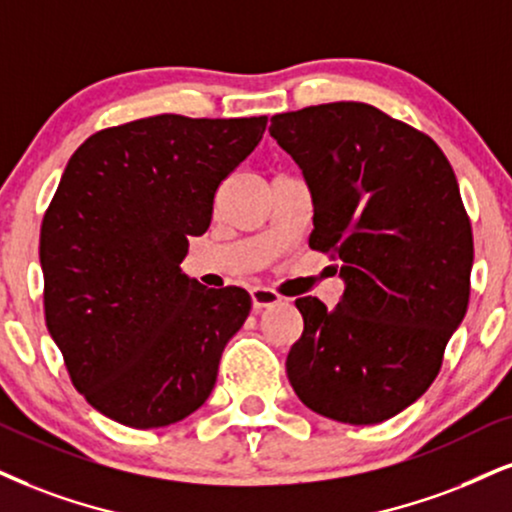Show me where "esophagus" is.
I'll list each match as a JSON object with an SVG mask.
<instances>
[{"instance_id":"1","label":"esophagus","mask_w":512,"mask_h":512,"mask_svg":"<svg viewBox=\"0 0 512 512\" xmlns=\"http://www.w3.org/2000/svg\"><path fill=\"white\" fill-rule=\"evenodd\" d=\"M280 301H282L280 294H277L275 289H270V287H254V289H251V306H254V311L275 306V304H280Z\"/></svg>"}]
</instances>
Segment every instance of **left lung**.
I'll use <instances>...</instances> for the list:
<instances>
[{"label": "left lung", "instance_id": "obj_1", "mask_svg": "<svg viewBox=\"0 0 512 512\" xmlns=\"http://www.w3.org/2000/svg\"><path fill=\"white\" fill-rule=\"evenodd\" d=\"M313 194L308 244L332 254L339 304L296 299L287 377L313 413L377 425L430 389L470 299L472 230L434 140L361 102L270 118Z\"/></svg>", "mask_w": 512, "mask_h": 512}]
</instances>
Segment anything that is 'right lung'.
Returning <instances> with one entry per match:
<instances>
[{
    "instance_id": "obj_1",
    "label": "right lung",
    "mask_w": 512,
    "mask_h": 512,
    "mask_svg": "<svg viewBox=\"0 0 512 512\" xmlns=\"http://www.w3.org/2000/svg\"><path fill=\"white\" fill-rule=\"evenodd\" d=\"M266 123L161 113L97 132L63 170L40 232L44 318L75 389L106 418L154 430L211 396L251 296L206 289L180 263Z\"/></svg>"
}]
</instances>
